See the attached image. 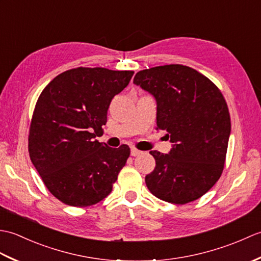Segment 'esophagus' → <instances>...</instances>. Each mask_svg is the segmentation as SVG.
Listing matches in <instances>:
<instances>
[{
    "instance_id": "1",
    "label": "esophagus",
    "mask_w": 261,
    "mask_h": 261,
    "mask_svg": "<svg viewBox=\"0 0 261 261\" xmlns=\"http://www.w3.org/2000/svg\"><path fill=\"white\" fill-rule=\"evenodd\" d=\"M141 153H142V151L138 150V149H137L136 147H131V156L137 157V156H140Z\"/></svg>"
}]
</instances>
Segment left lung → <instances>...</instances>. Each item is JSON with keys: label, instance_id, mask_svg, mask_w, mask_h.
I'll list each match as a JSON object with an SVG mask.
<instances>
[{"label": "left lung", "instance_id": "8db88e82", "mask_svg": "<svg viewBox=\"0 0 261 261\" xmlns=\"http://www.w3.org/2000/svg\"><path fill=\"white\" fill-rule=\"evenodd\" d=\"M134 83L156 98L157 126L173 142L169 153L150 151L156 167L146 176L148 190L173 204L195 201L224 168L231 120L222 93L206 76L179 64L140 70Z\"/></svg>", "mask_w": 261, "mask_h": 261}]
</instances>
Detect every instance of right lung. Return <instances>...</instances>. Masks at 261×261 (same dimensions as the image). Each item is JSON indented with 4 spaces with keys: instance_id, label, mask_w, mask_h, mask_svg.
<instances>
[{
    "instance_id": "1",
    "label": "right lung",
    "mask_w": 261,
    "mask_h": 261,
    "mask_svg": "<svg viewBox=\"0 0 261 261\" xmlns=\"http://www.w3.org/2000/svg\"><path fill=\"white\" fill-rule=\"evenodd\" d=\"M135 71L77 67L43 88L33 111L30 159L53 195L70 206L85 207L107 197L130 156L95 140L107 123L112 98Z\"/></svg>"
}]
</instances>
